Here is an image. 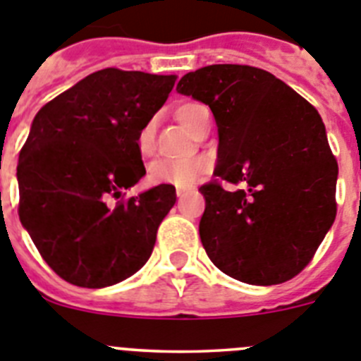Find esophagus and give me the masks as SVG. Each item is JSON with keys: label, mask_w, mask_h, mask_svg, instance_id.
Segmentation results:
<instances>
[{"label": "esophagus", "mask_w": 361, "mask_h": 361, "mask_svg": "<svg viewBox=\"0 0 361 361\" xmlns=\"http://www.w3.org/2000/svg\"><path fill=\"white\" fill-rule=\"evenodd\" d=\"M191 188H177V197H183L186 191H190Z\"/></svg>", "instance_id": "esophagus-1"}]
</instances>
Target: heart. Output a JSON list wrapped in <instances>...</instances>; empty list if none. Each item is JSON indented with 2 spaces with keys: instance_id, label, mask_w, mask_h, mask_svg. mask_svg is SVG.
<instances>
[{
  "instance_id": "heart-1",
  "label": "heart",
  "mask_w": 361,
  "mask_h": 361,
  "mask_svg": "<svg viewBox=\"0 0 361 361\" xmlns=\"http://www.w3.org/2000/svg\"><path fill=\"white\" fill-rule=\"evenodd\" d=\"M206 106L197 103H184L177 108L175 116H177L178 123L183 124L188 132H191L193 124L197 123V117ZM153 135L152 126L146 124L145 128L139 132L137 137V146L142 155L149 153L152 149ZM208 164L204 159H184V161H170V159H159V161L152 162L148 168V178L153 184H168V186L175 188H188L195 183L202 171H206Z\"/></svg>"
}]
</instances>
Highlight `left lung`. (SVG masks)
<instances>
[{
    "mask_svg": "<svg viewBox=\"0 0 361 361\" xmlns=\"http://www.w3.org/2000/svg\"><path fill=\"white\" fill-rule=\"evenodd\" d=\"M177 92L208 104L219 130V183L200 186L199 233L209 260L251 286L291 280L336 216L338 164L314 106L266 70L209 65Z\"/></svg>",
    "mask_w": 361,
    "mask_h": 361,
    "instance_id": "obj_1",
    "label": "left lung"
}]
</instances>
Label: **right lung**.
<instances>
[{"instance_id":"1","label":"right lung","mask_w":361,"mask_h":361,"mask_svg":"<svg viewBox=\"0 0 361 361\" xmlns=\"http://www.w3.org/2000/svg\"><path fill=\"white\" fill-rule=\"evenodd\" d=\"M175 79L99 70L32 121L18 162L19 220L66 282L106 288L148 262L159 224L177 200L175 186L121 195L146 175L137 137L166 103Z\"/></svg>"}]
</instances>
